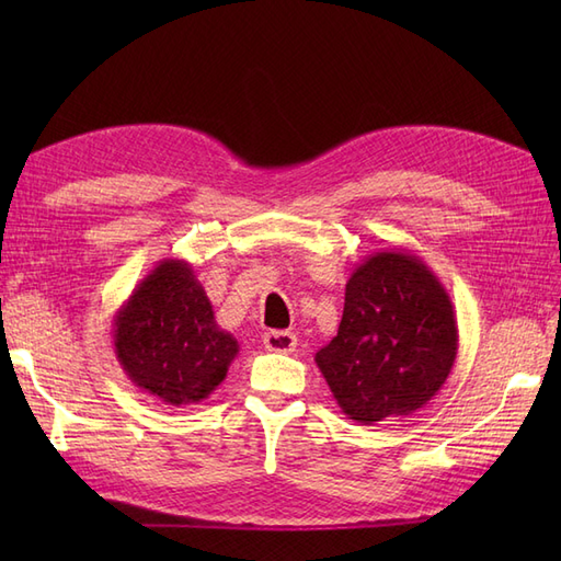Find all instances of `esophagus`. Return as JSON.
I'll use <instances>...</instances> for the list:
<instances>
[{
	"mask_svg": "<svg viewBox=\"0 0 561 561\" xmlns=\"http://www.w3.org/2000/svg\"><path fill=\"white\" fill-rule=\"evenodd\" d=\"M264 346L268 351H278V353H290L297 346V336L293 332L285 330H268L264 334Z\"/></svg>",
	"mask_w": 561,
	"mask_h": 561,
	"instance_id": "34e87169",
	"label": "esophagus"
}]
</instances>
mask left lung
Wrapping results in <instances>:
<instances>
[{
	"mask_svg": "<svg viewBox=\"0 0 561 561\" xmlns=\"http://www.w3.org/2000/svg\"><path fill=\"white\" fill-rule=\"evenodd\" d=\"M458 328L445 285L416 254H369L346 283L336 336L316 353L342 412L371 426L410 416L447 381Z\"/></svg>",
	"mask_w": 561,
	"mask_h": 561,
	"instance_id": "obj_1",
	"label": "left lung"
}]
</instances>
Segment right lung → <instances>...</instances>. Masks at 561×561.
Returning <instances> with one entry per match:
<instances>
[{"label": "right lung", "instance_id": "1", "mask_svg": "<svg viewBox=\"0 0 561 561\" xmlns=\"http://www.w3.org/2000/svg\"><path fill=\"white\" fill-rule=\"evenodd\" d=\"M112 332L128 379L173 407L206 400L239 355V342L219 330L213 304L184 260L151 268L116 311Z\"/></svg>", "mask_w": 561, "mask_h": 561}]
</instances>
